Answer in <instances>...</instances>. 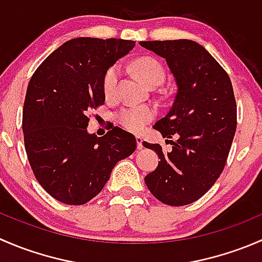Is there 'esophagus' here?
<instances>
[{
    "label": "esophagus",
    "mask_w": 262,
    "mask_h": 262,
    "mask_svg": "<svg viewBox=\"0 0 262 262\" xmlns=\"http://www.w3.org/2000/svg\"><path fill=\"white\" fill-rule=\"evenodd\" d=\"M136 139H137V148H138V149H142V148H143V138H142L141 136H137Z\"/></svg>",
    "instance_id": "esophagus-1"
}]
</instances>
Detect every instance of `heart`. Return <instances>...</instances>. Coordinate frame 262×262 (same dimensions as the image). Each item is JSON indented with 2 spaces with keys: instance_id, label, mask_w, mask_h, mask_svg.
Masks as SVG:
<instances>
[{
  "instance_id": "1",
  "label": "heart",
  "mask_w": 262,
  "mask_h": 262,
  "mask_svg": "<svg viewBox=\"0 0 262 262\" xmlns=\"http://www.w3.org/2000/svg\"><path fill=\"white\" fill-rule=\"evenodd\" d=\"M133 68L137 72L138 77L144 83L152 84L155 82L162 83L166 77V72L163 66L155 58L142 57L134 60ZM120 78V67L119 64H114L105 72L104 80H102V90L106 97H114L118 91V83ZM157 115V110L149 105H132L125 106L119 110L116 114V120L126 130L138 132L143 130L144 126L153 120Z\"/></svg>"
}]
</instances>
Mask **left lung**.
I'll list each match as a JSON object with an SVG mask.
<instances>
[{
	"instance_id": "obj_1",
	"label": "left lung",
	"mask_w": 262,
	"mask_h": 262,
	"mask_svg": "<svg viewBox=\"0 0 262 262\" xmlns=\"http://www.w3.org/2000/svg\"><path fill=\"white\" fill-rule=\"evenodd\" d=\"M165 58L175 77L176 91L168 114L153 128L172 146L143 142L158 155L157 168L144 178L153 196L163 204L182 207L203 196L218 180L237 128V105L229 76L196 41H141Z\"/></svg>"
}]
</instances>
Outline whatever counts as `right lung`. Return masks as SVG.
<instances>
[{
    "label": "right lung",
    "mask_w": 262,
    "mask_h": 262,
    "mask_svg": "<svg viewBox=\"0 0 262 262\" xmlns=\"http://www.w3.org/2000/svg\"><path fill=\"white\" fill-rule=\"evenodd\" d=\"M134 46L123 39H71L29 82L23 112L26 155L36 180L58 202L86 204L116 162L136 150V137L119 126L102 137L86 129L90 113L105 102V72Z\"/></svg>",
    "instance_id": "right-lung-1"
}]
</instances>
